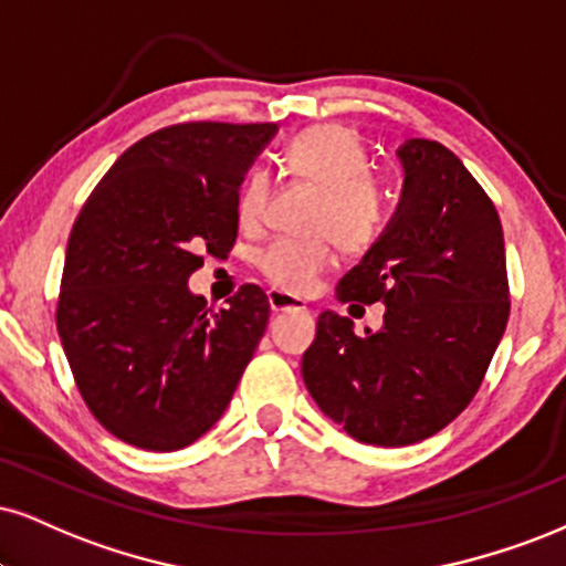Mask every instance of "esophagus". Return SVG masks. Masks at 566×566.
<instances>
[{
	"label": "esophagus",
	"mask_w": 566,
	"mask_h": 566,
	"mask_svg": "<svg viewBox=\"0 0 566 566\" xmlns=\"http://www.w3.org/2000/svg\"><path fill=\"white\" fill-rule=\"evenodd\" d=\"M268 302H270L272 312H304L306 310L304 298L291 296V294H285V291H277V289L268 291Z\"/></svg>",
	"instance_id": "obj_1"
}]
</instances>
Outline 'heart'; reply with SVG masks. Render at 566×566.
I'll return each mask as SVG.
<instances>
[{"mask_svg":"<svg viewBox=\"0 0 566 566\" xmlns=\"http://www.w3.org/2000/svg\"><path fill=\"white\" fill-rule=\"evenodd\" d=\"M283 159L294 176L325 188L315 214V230L325 233L272 241L256 256V268L277 289L304 294L336 264V239L352 251L375 243L386 222V197L373 178V159L365 144L346 125H315L304 130L285 146ZM268 197L270 176L254 167L235 193V218L241 226H260L268 212Z\"/></svg>","mask_w":566,"mask_h":566,"instance_id":"heart-1","label":"heart"}]
</instances>
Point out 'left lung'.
<instances>
[{
  "mask_svg": "<svg viewBox=\"0 0 566 566\" xmlns=\"http://www.w3.org/2000/svg\"><path fill=\"white\" fill-rule=\"evenodd\" d=\"M399 159V209L336 289L338 302L386 304L382 327L357 336L352 319L323 312L302 359L317 407L386 449L462 415L509 319L504 230L483 186L428 138H409Z\"/></svg>",
  "mask_w": 566,
  "mask_h": 566,
  "instance_id": "8db88e82",
  "label": "left lung"
}]
</instances>
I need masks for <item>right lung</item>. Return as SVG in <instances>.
Masks as SVG:
<instances>
[{"label":"right lung","instance_id":"obj_1","mask_svg":"<svg viewBox=\"0 0 566 566\" xmlns=\"http://www.w3.org/2000/svg\"><path fill=\"white\" fill-rule=\"evenodd\" d=\"M275 123H178L125 149L73 222L57 333L91 415L120 441L178 451L220 420L270 304L241 285L226 310L188 291L205 251L235 243V193Z\"/></svg>","mask_w":566,"mask_h":566}]
</instances>
